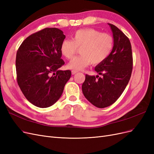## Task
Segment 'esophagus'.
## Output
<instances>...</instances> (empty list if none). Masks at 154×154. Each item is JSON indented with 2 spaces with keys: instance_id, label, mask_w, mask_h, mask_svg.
I'll list each match as a JSON object with an SVG mask.
<instances>
[{
  "instance_id": "34e87169",
  "label": "esophagus",
  "mask_w": 154,
  "mask_h": 154,
  "mask_svg": "<svg viewBox=\"0 0 154 154\" xmlns=\"http://www.w3.org/2000/svg\"><path fill=\"white\" fill-rule=\"evenodd\" d=\"M71 72H72V74H73V75H74V74H76L78 72V71H72Z\"/></svg>"
}]
</instances>
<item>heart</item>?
Wrapping results in <instances>:
<instances>
[{
	"label": "heart",
	"instance_id": "heart-1",
	"mask_svg": "<svg viewBox=\"0 0 154 154\" xmlns=\"http://www.w3.org/2000/svg\"><path fill=\"white\" fill-rule=\"evenodd\" d=\"M71 40H64L60 51L65 58L71 59L80 49V57L74 58L67 64L72 71H80L89 66L103 63L109 57L114 48V38L110 34L92 28L77 30Z\"/></svg>",
	"mask_w": 154,
	"mask_h": 154
}]
</instances>
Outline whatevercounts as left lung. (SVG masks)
Wrapping results in <instances>:
<instances>
[{"label":"left lung","mask_w":154,"mask_h":154,"mask_svg":"<svg viewBox=\"0 0 154 154\" xmlns=\"http://www.w3.org/2000/svg\"><path fill=\"white\" fill-rule=\"evenodd\" d=\"M108 24L113 33V49L94 69L100 76L86 74L82 84L83 95L97 108H105L116 101L128 85L132 71V46L128 38L114 25Z\"/></svg>","instance_id":"8db88e82"}]
</instances>
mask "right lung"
<instances>
[{
    "instance_id": "1",
    "label": "right lung",
    "mask_w": 154,
    "mask_h": 154,
    "mask_svg": "<svg viewBox=\"0 0 154 154\" xmlns=\"http://www.w3.org/2000/svg\"><path fill=\"white\" fill-rule=\"evenodd\" d=\"M65 38L58 28H45L27 37L17 51L18 85L26 98L36 106L54 105L71 78L70 70H59L65 63L60 51Z\"/></svg>"
}]
</instances>
